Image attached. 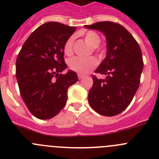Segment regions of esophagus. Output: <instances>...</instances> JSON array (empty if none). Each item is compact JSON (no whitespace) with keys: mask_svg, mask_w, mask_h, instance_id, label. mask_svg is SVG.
<instances>
[{"mask_svg":"<svg viewBox=\"0 0 159 159\" xmlns=\"http://www.w3.org/2000/svg\"><path fill=\"white\" fill-rule=\"evenodd\" d=\"M78 78H79L80 80H81V79H82V78H84V75H80V74H79V75H78Z\"/></svg>","mask_w":159,"mask_h":159,"instance_id":"obj_1","label":"esophagus"}]
</instances>
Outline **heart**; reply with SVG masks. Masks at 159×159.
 <instances>
[{
    "instance_id": "obj_1",
    "label": "heart",
    "mask_w": 159,
    "mask_h": 159,
    "mask_svg": "<svg viewBox=\"0 0 159 159\" xmlns=\"http://www.w3.org/2000/svg\"><path fill=\"white\" fill-rule=\"evenodd\" d=\"M84 40L86 42L89 43L90 45L94 48H96L101 43V38L96 32L93 30H89L84 34ZM74 42H75V37L70 36L66 41L64 47L65 53L68 55H70L73 53ZM68 65L70 70L80 74V75H85L91 71L97 65V61L92 57H75L70 59Z\"/></svg>"
}]
</instances>
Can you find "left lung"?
<instances>
[{
	"instance_id": "8db88e82",
	"label": "left lung",
	"mask_w": 159,
	"mask_h": 159,
	"mask_svg": "<svg viewBox=\"0 0 159 159\" xmlns=\"http://www.w3.org/2000/svg\"><path fill=\"white\" fill-rule=\"evenodd\" d=\"M84 27L102 32L107 42L106 57L94 71L106 78L92 77L88 97L90 106L104 116L118 115L130 105L140 84L144 66L142 51L132 35L119 24L102 21Z\"/></svg>"
}]
</instances>
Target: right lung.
Wrapping results in <instances>:
<instances>
[{
  "label": "right lung",
  "instance_id": "add662e5",
  "mask_svg": "<svg viewBox=\"0 0 159 159\" xmlns=\"http://www.w3.org/2000/svg\"><path fill=\"white\" fill-rule=\"evenodd\" d=\"M76 28L58 22L38 27L22 46L16 61V78L20 95L30 113L50 119L65 107L68 89L78 81L77 74L67 68L64 47Z\"/></svg>",
  "mask_w": 159,
  "mask_h": 159
}]
</instances>
